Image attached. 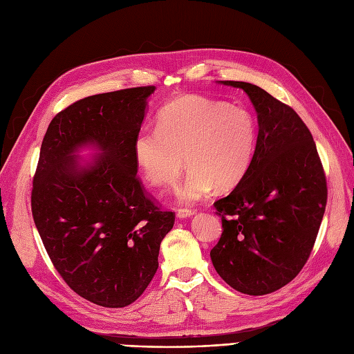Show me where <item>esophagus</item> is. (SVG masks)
<instances>
[{
    "label": "esophagus",
    "mask_w": 354,
    "mask_h": 354,
    "mask_svg": "<svg viewBox=\"0 0 354 354\" xmlns=\"http://www.w3.org/2000/svg\"><path fill=\"white\" fill-rule=\"evenodd\" d=\"M195 214L194 210H188V208H180V210H178L176 216L179 218H187V217H192Z\"/></svg>",
    "instance_id": "esophagus-1"
}]
</instances>
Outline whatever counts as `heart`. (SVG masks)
<instances>
[{
	"instance_id": "heart-1",
	"label": "heart",
	"mask_w": 354,
	"mask_h": 354,
	"mask_svg": "<svg viewBox=\"0 0 354 354\" xmlns=\"http://www.w3.org/2000/svg\"><path fill=\"white\" fill-rule=\"evenodd\" d=\"M257 141L251 112L227 102L182 96L159 112L157 128H144L134 138V159L149 182L174 185L189 167L178 198L194 204L216 187L230 189L250 169Z\"/></svg>"
}]
</instances>
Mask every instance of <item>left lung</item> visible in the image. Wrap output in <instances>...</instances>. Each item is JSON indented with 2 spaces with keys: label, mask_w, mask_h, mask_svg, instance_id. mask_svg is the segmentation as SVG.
<instances>
[{
  "label": "left lung",
  "mask_w": 354,
  "mask_h": 354,
  "mask_svg": "<svg viewBox=\"0 0 354 354\" xmlns=\"http://www.w3.org/2000/svg\"><path fill=\"white\" fill-rule=\"evenodd\" d=\"M258 116L250 169L227 197L214 203L223 233L210 257L234 290L263 296L304 268L326 205V179L310 131L287 104L245 82Z\"/></svg>",
  "instance_id": "1"
}]
</instances>
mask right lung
Listing matches in <instances>:
<instances>
[{
  "label": "right lung",
  "instance_id": "obj_1",
  "mask_svg": "<svg viewBox=\"0 0 354 354\" xmlns=\"http://www.w3.org/2000/svg\"><path fill=\"white\" fill-rule=\"evenodd\" d=\"M154 86L88 96L55 115L33 178L32 214L52 264L88 302L128 306L147 289L175 223L144 191L133 144ZM101 151L82 164L77 150Z\"/></svg>",
  "mask_w": 354,
  "mask_h": 354
}]
</instances>
